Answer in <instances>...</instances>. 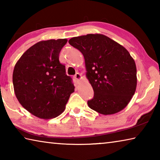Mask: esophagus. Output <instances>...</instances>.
<instances>
[{"instance_id": "obj_1", "label": "esophagus", "mask_w": 160, "mask_h": 160, "mask_svg": "<svg viewBox=\"0 0 160 160\" xmlns=\"http://www.w3.org/2000/svg\"><path fill=\"white\" fill-rule=\"evenodd\" d=\"M74 78H75V79L77 81H80V80H82V75H81L79 73V72H77V73L74 75Z\"/></svg>"}]
</instances>
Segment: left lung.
Masks as SVG:
<instances>
[{
	"instance_id": "obj_1",
	"label": "left lung",
	"mask_w": 160,
	"mask_h": 160,
	"mask_svg": "<svg viewBox=\"0 0 160 160\" xmlns=\"http://www.w3.org/2000/svg\"><path fill=\"white\" fill-rule=\"evenodd\" d=\"M68 42L85 58L86 76L94 90L89 107L104 115L123 109L137 86L136 66L128 51L99 34L72 37Z\"/></svg>"
}]
</instances>
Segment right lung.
Segmentation results:
<instances>
[{
    "label": "right lung",
    "instance_id": "add662e5",
    "mask_svg": "<svg viewBox=\"0 0 160 160\" xmlns=\"http://www.w3.org/2000/svg\"><path fill=\"white\" fill-rule=\"evenodd\" d=\"M66 39H50L28 48L16 63L12 82L19 102L40 118H55L66 109L75 87L59 53Z\"/></svg>",
    "mask_w": 160,
    "mask_h": 160
}]
</instances>
